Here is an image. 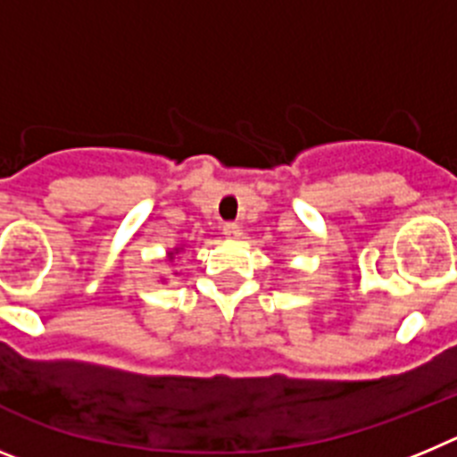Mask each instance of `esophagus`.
I'll return each mask as SVG.
<instances>
[{"label":"esophagus","mask_w":457,"mask_h":457,"mask_svg":"<svg viewBox=\"0 0 457 457\" xmlns=\"http://www.w3.org/2000/svg\"><path fill=\"white\" fill-rule=\"evenodd\" d=\"M224 236L228 237V240H240L242 237L240 224H236V221H228V224H224Z\"/></svg>","instance_id":"esophagus-1"}]
</instances>
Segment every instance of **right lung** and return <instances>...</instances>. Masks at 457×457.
<instances>
[{
	"mask_svg": "<svg viewBox=\"0 0 457 457\" xmlns=\"http://www.w3.org/2000/svg\"><path fill=\"white\" fill-rule=\"evenodd\" d=\"M183 249H185V247H173L171 252H167V261H169V263H171L173 258H176V253H180V252H183Z\"/></svg>",
	"mask_w": 457,
	"mask_h": 457,
	"instance_id": "obj_1",
	"label": "right lung"
}]
</instances>
